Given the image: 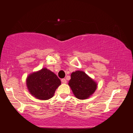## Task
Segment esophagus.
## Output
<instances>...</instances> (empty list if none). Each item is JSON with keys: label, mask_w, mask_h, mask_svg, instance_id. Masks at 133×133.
I'll return each instance as SVG.
<instances>
[{"label": "esophagus", "mask_w": 133, "mask_h": 133, "mask_svg": "<svg viewBox=\"0 0 133 133\" xmlns=\"http://www.w3.org/2000/svg\"><path fill=\"white\" fill-rule=\"evenodd\" d=\"M61 81H62V82L63 83H64V84H66V83H67L66 80L65 79H62L61 80Z\"/></svg>", "instance_id": "34e87169"}]
</instances>
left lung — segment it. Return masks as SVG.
Wrapping results in <instances>:
<instances>
[{
	"label": "left lung",
	"mask_w": 133,
	"mask_h": 133,
	"mask_svg": "<svg viewBox=\"0 0 133 133\" xmlns=\"http://www.w3.org/2000/svg\"><path fill=\"white\" fill-rule=\"evenodd\" d=\"M68 85L75 97L84 100L90 98L94 93L98 84L85 72L76 70L71 74V79Z\"/></svg>",
	"instance_id": "obj_1"
}]
</instances>
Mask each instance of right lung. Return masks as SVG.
I'll return each mask as SVG.
<instances>
[{
  "mask_svg": "<svg viewBox=\"0 0 133 133\" xmlns=\"http://www.w3.org/2000/svg\"><path fill=\"white\" fill-rule=\"evenodd\" d=\"M60 84L61 81L58 76L46 68L30 74L26 79L27 89L30 94L42 100L53 97Z\"/></svg>",
  "mask_w": 133,
  "mask_h": 133,
  "instance_id": "right-lung-1",
  "label": "right lung"
}]
</instances>
